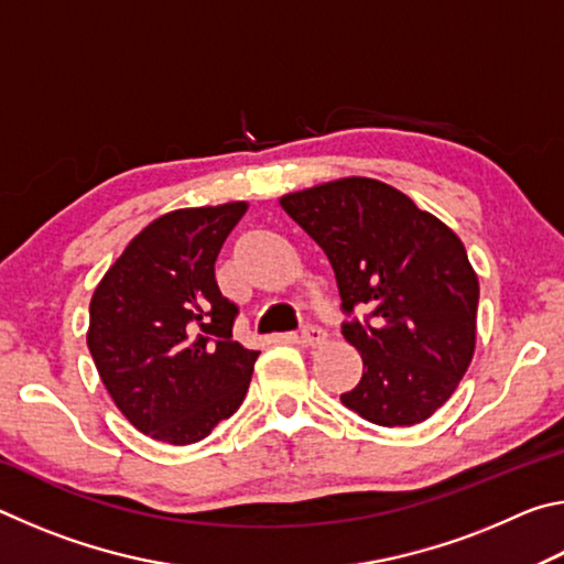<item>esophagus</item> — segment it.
<instances>
[{
    "instance_id": "34e87169",
    "label": "esophagus",
    "mask_w": 564,
    "mask_h": 564,
    "mask_svg": "<svg viewBox=\"0 0 564 564\" xmlns=\"http://www.w3.org/2000/svg\"><path fill=\"white\" fill-rule=\"evenodd\" d=\"M326 338H328V333L323 330V328H318V326H305V328L301 330L299 343H301V346L316 348V346H323V343H326Z\"/></svg>"
}]
</instances>
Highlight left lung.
Instances as JSON below:
<instances>
[{
    "instance_id": "8db88e82",
    "label": "left lung",
    "mask_w": 564,
    "mask_h": 564,
    "mask_svg": "<svg viewBox=\"0 0 564 564\" xmlns=\"http://www.w3.org/2000/svg\"><path fill=\"white\" fill-rule=\"evenodd\" d=\"M336 271L343 323L362 358L360 383L340 395L383 427L423 423L455 393L475 352L480 285L460 238L383 181L348 176L281 196Z\"/></svg>"
}]
</instances>
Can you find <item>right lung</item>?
<instances>
[{"label":"right lung","instance_id":"obj_1","mask_svg":"<svg viewBox=\"0 0 564 564\" xmlns=\"http://www.w3.org/2000/svg\"><path fill=\"white\" fill-rule=\"evenodd\" d=\"M246 202L178 208L133 236L89 303L87 346L123 417L191 445L243 403L259 350L234 340L238 308L214 263Z\"/></svg>","mask_w":564,"mask_h":564}]
</instances>
